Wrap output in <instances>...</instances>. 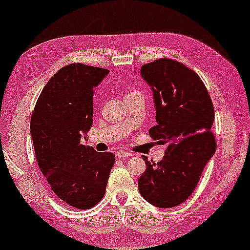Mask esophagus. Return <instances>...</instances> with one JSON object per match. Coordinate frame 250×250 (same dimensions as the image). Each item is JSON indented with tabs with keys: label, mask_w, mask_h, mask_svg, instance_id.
I'll list each match as a JSON object with an SVG mask.
<instances>
[{
	"label": "esophagus",
	"mask_w": 250,
	"mask_h": 250,
	"mask_svg": "<svg viewBox=\"0 0 250 250\" xmlns=\"http://www.w3.org/2000/svg\"><path fill=\"white\" fill-rule=\"evenodd\" d=\"M116 156L119 157V158H126V157H131L132 153L128 151H124V150H119V151L116 153Z\"/></svg>",
	"instance_id": "1"
}]
</instances>
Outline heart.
<instances>
[{
	"label": "heart",
	"instance_id": "heart-1",
	"mask_svg": "<svg viewBox=\"0 0 250 250\" xmlns=\"http://www.w3.org/2000/svg\"><path fill=\"white\" fill-rule=\"evenodd\" d=\"M132 94H134V93H129V94H127V95H126V97H125V98H127V97H129V95H132Z\"/></svg>",
	"mask_w": 250,
	"mask_h": 250
}]
</instances>
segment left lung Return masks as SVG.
Masks as SVG:
<instances>
[{"instance_id": "obj_1", "label": "left lung", "mask_w": 250, "mask_h": 250, "mask_svg": "<svg viewBox=\"0 0 250 250\" xmlns=\"http://www.w3.org/2000/svg\"><path fill=\"white\" fill-rule=\"evenodd\" d=\"M153 92L157 125L149 134L165 146L158 163L146 162L138 181L141 196L153 206H179L196 189L201 173L216 150L211 132L214 105L196 71L179 61L162 58L141 67Z\"/></svg>"}]
</instances>
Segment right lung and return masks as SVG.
Segmentation results:
<instances>
[{"instance_id":"add662e5","label":"right lung","mask_w":250,"mask_h":250,"mask_svg":"<svg viewBox=\"0 0 250 250\" xmlns=\"http://www.w3.org/2000/svg\"><path fill=\"white\" fill-rule=\"evenodd\" d=\"M108 73L80 62L62 67L41 92L30 118L40 169L54 194L78 209H90L104 198L115 164L112 152L82 143L93 124V88Z\"/></svg>"}]
</instances>
